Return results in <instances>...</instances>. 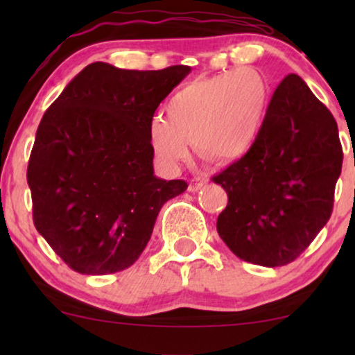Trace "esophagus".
I'll use <instances>...</instances> for the list:
<instances>
[{
    "mask_svg": "<svg viewBox=\"0 0 355 355\" xmlns=\"http://www.w3.org/2000/svg\"><path fill=\"white\" fill-rule=\"evenodd\" d=\"M205 179H202V178H196V179H191V181H189V192H197V191H200V189L205 186Z\"/></svg>",
    "mask_w": 355,
    "mask_h": 355,
    "instance_id": "1",
    "label": "esophagus"
}]
</instances>
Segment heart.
Returning a JSON list of instances; mask_svg holds the SVG:
<instances>
[{
  "label": "heart",
  "instance_id": "heart-1",
  "mask_svg": "<svg viewBox=\"0 0 355 355\" xmlns=\"http://www.w3.org/2000/svg\"><path fill=\"white\" fill-rule=\"evenodd\" d=\"M270 89L252 67L198 77L182 85L166 105V118L148 124L152 152L166 171L191 157V142L208 163L226 164L249 152L268 110Z\"/></svg>",
  "mask_w": 355,
  "mask_h": 355
}]
</instances>
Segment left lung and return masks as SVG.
Masks as SVG:
<instances>
[{"instance_id":"1","label":"left lung","mask_w":355,"mask_h":355,"mask_svg":"<svg viewBox=\"0 0 355 355\" xmlns=\"http://www.w3.org/2000/svg\"><path fill=\"white\" fill-rule=\"evenodd\" d=\"M341 168L333 114L299 76H286L249 152L211 178L227 193L218 234L249 263H291L331 216Z\"/></svg>"}]
</instances>
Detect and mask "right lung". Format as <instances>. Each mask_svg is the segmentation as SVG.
Wrapping results in <instances>:
<instances>
[{
    "mask_svg": "<svg viewBox=\"0 0 355 355\" xmlns=\"http://www.w3.org/2000/svg\"><path fill=\"white\" fill-rule=\"evenodd\" d=\"M189 72L92 62L43 114L27 168L33 225L71 270L129 268L164 202L187 189L153 174L148 124Z\"/></svg>",
    "mask_w": 355,
    "mask_h": 355,
    "instance_id": "1",
    "label": "right lung"
}]
</instances>
